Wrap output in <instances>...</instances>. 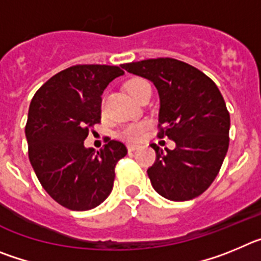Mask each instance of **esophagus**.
<instances>
[{
	"mask_svg": "<svg viewBox=\"0 0 261 261\" xmlns=\"http://www.w3.org/2000/svg\"><path fill=\"white\" fill-rule=\"evenodd\" d=\"M126 147H128V151H129V153H130V151H135V150H137V149H138V146H137V145H132V144H129L128 146H126Z\"/></svg>",
	"mask_w": 261,
	"mask_h": 261,
	"instance_id": "34e87169",
	"label": "esophagus"
}]
</instances>
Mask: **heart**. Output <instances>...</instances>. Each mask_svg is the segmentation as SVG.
<instances>
[{"label":"heart","mask_w":261,"mask_h":261,"mask_svg":"<svg viewBox=\"0 0 261 261\" xmlns=\"http://www.w3.org/2000/svg\"><path fill=\"white\" fill-rule=\"evenodd\" d=\"M147 82L142 78H132L129 80L125 84V89L133 98H137V95L140 94L144 87L147 86ZM103 107V103H102ZM150 126V123L149 121H137V123H130L124 125L123 128L119 130V137L125 140V141L129 142H138L141 141L142 138L146 135L147 129Z\"/></svg>","instance_id":"1"}]
</instances>
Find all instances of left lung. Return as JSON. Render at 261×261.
Segmentation results:
<instances>
[{
	"instance_id": "obj_1",
	"label": "left lung",
	"mask_w": 261,
	"mask_h": 261,
	"mask_svg": "<svg viewBox=\"0 0 261 261\" xmlns=\"http://www.w3.org/2000/svg\"><path fill=\"white\" fill-rule=\"evenodd\" d=\"M129 73L151 81L161 99L158 137L176 147L163 151L147 175L154 190L172 201L192 200L208 190L229 149L230 114L213 81L195 66L159 57L123 64Z\"/></svg>"
}]
</instances>
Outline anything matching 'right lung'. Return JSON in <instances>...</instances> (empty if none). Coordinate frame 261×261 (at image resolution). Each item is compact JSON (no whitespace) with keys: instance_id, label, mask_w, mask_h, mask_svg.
<instances>
[{"instance_id":"obj_1","label":"right lung","mask_w":261,"mask_h":261,"mask_svg":"<svg viewBox=\"0 0 261 261\" xmlns=\"http://www.w3.org/2000/svg\"><path fill=\"white\" fill-rule=\"evenodd\" d=\"M123 74L120 66H70L32 98L24 129L30 162L41 187L64 208L90 211L112 191L116 163L128 153L125 145L107 137L95 153L84 141L100 123L103 91Z\"/></svg>"}]
</instances>
